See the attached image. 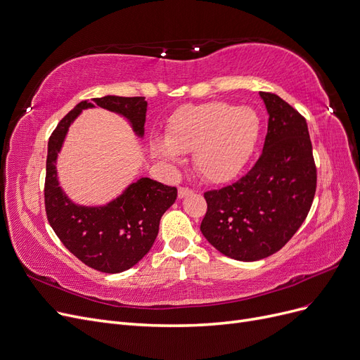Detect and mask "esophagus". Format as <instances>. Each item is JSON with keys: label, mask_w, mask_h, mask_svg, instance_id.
Here are the masks:
<instances>
[{"label": "esophagus", "mask_w": 360, "mask_h": 360, "mask_svg": "<svg viewBox=\"0 0 360 360\" xmlns=\"http://www.w3.org/2000/svg\"><path fill=\"white\" fill-rule=\"evenodd\" d=\"M191 194H193V190H190V188H187V187H179V188H178V197H179V198L188 197V195H191Z\"/></svg>", "instance_id": "34e87169"}]
</instances>
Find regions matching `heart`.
I'll return each instance as SVG.
<instances>
[{"label": "heart", "mask_w": 360, "mask_h": 360, "mask_svg": "<svg viewBox=\"0 0 360 360\" xmlns=\"http://www.w3.org/2000/svg\"><path fill=\"white\" fill-rule=\"evenodd\" d=\"M261 122L246 106L227 102L184 105L166 126V139L154 138L153 154L167 165L179 162L181 153L193 151V165L214 184L236 178L254 154Z\"/></svg>", "instance_id": "heart-1"}]
</instances>
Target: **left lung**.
<instances>
[{"instance_id": "left-lung-1", "label": "left lung", "mask_w": 360, "mask_h": 360, "mask_svg": "<svg viewBox=\"0 0 360 360\" xmlns=\"http://www.w3.org/2000/svg\"><path fill=\"white\" fill-rule=\"evenodd\" d=\"M269 112L264 148L245 176L205 193L200 230L225 257L258 261L281 250L309 215L316 165L305 118L274 93L259 91Z\"/></svg>"}]
</instances>
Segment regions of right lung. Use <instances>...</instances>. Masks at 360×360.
<instances>
[{"label": "right lung", "mask_w": 360, "mask_h": 360, "mask_svg": "<svg viewBox=\"0 0 360 360\" xmlns=\"http://www.w3.org/2000/svg\"><path fill=\"white\" fill-rule=\"evenodd\" d=\"M79 102L66 114L49 139L44 205L47 219L63 246L89 267L102 273H122L148 254L165 212L175 203V187L141 178L105 206H79L59 187L56 160L66 133L83 110L101 106L129 120L143 136L146 101L142 96H103Z\"/></svg>", "instance_id": "1"}]
</instances>
